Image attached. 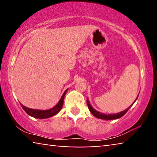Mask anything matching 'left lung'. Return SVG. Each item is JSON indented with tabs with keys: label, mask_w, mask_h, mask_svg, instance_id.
<instances>
[{
	"label": "left lung",
	"mask_w": 157,
	"mask_h": 157,
	"mask_svg": "<svg viewBox=\"0 0 157 157\" xmlns=\"http://www.w3.org/2000/svg\"><path fill=\"white\" fill-rule=\"evenodd\" d=\"M137 97H138V96H137ZM137 99H135V101H136ZM135 101H134V103H135ZM134 103H133V104H134ZM86 104H87L88 108H89V109H90V112L96 117V118H100V119H104V120H113V119H117V118H121V117H122L123 115H125V114L126 113V112H127L128 110L130 109V107L133 105V104H132L131 106L128 107L127 109L124 110V111L120 112V113H118L116 114H109V115H106V114L101 113H100V112L97 111L96 110L94 109L92 107V106H91V104H90V102H89L88 99H86Z\"/></svg>",
	"instance_id": "1"
}]
</instances>
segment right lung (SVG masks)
Wrapping results in <instances>:
<instances>
[{"mask_svg":"<svg viewBox=\"0 0 157 157\" xmlns=\"http://www.w3.org/2000/svg\"><path fill=\"white\" fill-rule=\"evenodd\" d=\"M67 90L65 91V92L63 94L61 99L58 103L56 106L53 107V108L48 109V110H45V111H41V110H36V109H32L29 108H27V107L23 106L22 104H20L21 106L22 107V109L25 110V111L28 114V115L31 116L32 117H34V118H39V119H44V118H47L49 117L55 116L56 114H57L58 112H59L60 110H61L63 105V99L64 97L66 94V92Z\"/></svg>","mask_w":157,"mask_h":157,"instance_id":"1","label":"right lung"}]
</instances>
